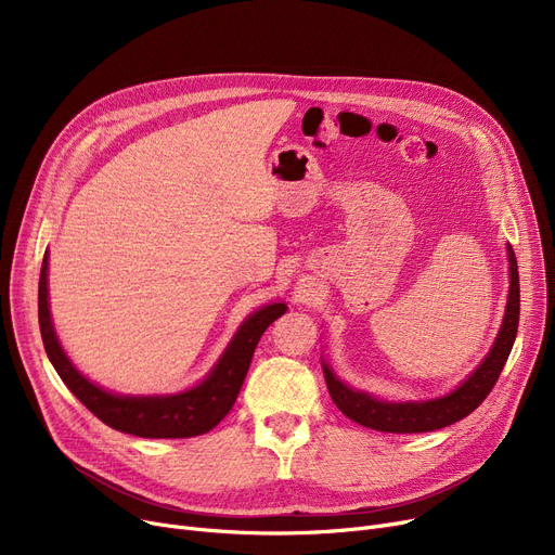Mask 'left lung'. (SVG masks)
<instances>
[{
	"label": "left lung",
	"mask_w": 555,
	"mask_h": 555,
	"mask_svg": "<svg viewBox=\"0 0 555 555\" xmlns=\"http://www.w3.org/2000/svg\"><path fill=\"white\" fill-rule=\"evenodd\" d=\"M508 262H511V293L508 306L502 331L498 341L490 348L488 358L479 364V369L452 393L427 400V402H385L377 400L369 393L353 391L341 385L335 373L324 364L326 387L337 404V410L351 421L377 429V431H391V434H416V431H431L448 427L468 414H473L477 406L486 400L492 391L494 383L500 380V373L511 356V348L517 335L519 324V274H517V258L513 247H508Z\"/></svg>",
	"instance_id": "8db88e82"
}]
</instances>
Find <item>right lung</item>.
Masks as SVG:
<instances>
[{
    "instance_id": "right-lung-1",
    "label": "right lung",
    "mask_w": 555,
    "mask_h": 555,
    "mask_svg": "<svg viewBox=\"0 0 555 555\" xmlns=\"http://www.w3.org/2000/svg\"><path fill=\"white\" fill-rule=\"evenodd\" d=\"M47 258L49 256L44 254L38 287V319L44 351L53 369L63 377L69 391L99 421L112 429L143 436V439H189V436H199L214 429L238 398L260 335L287 310L285 304H272L254 312L241 326L236 337L231 339L211 375L195 389L164 398H124L107 393L82 377L63 353L61 344H57L47 301Z\"/></svg>"
}]
</instances>
